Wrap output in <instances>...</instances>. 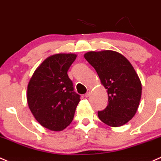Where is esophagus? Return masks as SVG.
<instances>
[{"label": "esophagus", "instance_id": "1", "mask_svg": "<svg viewBox=\"0 0 161 161\" xmlns=\"http://www.w3.org/2000/svg\"><path fill=\"white\" fill-rule=\"evenodd\" d=\"M90 92H90V89H89V90H88V92L85 94V97H86V98L89 97V96H90Z\"/></svg>", "mask_w": 161, "mask_h": 161}]
</instances>
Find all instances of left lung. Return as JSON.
Returning a JSON list of instances; mask_svg holds the SVG:
<instances>
[{
	"instance_id": "8db88e82",
	"label": "left lung",
	"mask_w": 161,
	"mask_h": 161,
	"mask_svg": "<svg viewBox=\"0 0 161 161\" xmlns=\"http://www.w3.org/2000/svg\"><path fill=\"white\" fill-rule=\"evenodd\" d=\"M84 57L96 69L108 93V106L98 112L99 119L112 127L126 124L136 114L142 93L141 82L133 65L112 50L92 51Z\"/></svg>"
}]
</instances>
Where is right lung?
<instances>
[{"instance_id": "1", "label": "right lung", "mask_w": 161, "mask_h": 161, "mask_svg": "<svg viewBox=\"0 0 161 161\" xmlns=\"http://www.w3.org/2000/svg\"><path fill=\"white\" fill-rule=\"evenodd\" d=\"M76 57L73 53L51 55L37 68L28 82V107L35 119L52 131H62L72 123L80 101L67 73Z\"/></svg>"}]
</instances>
